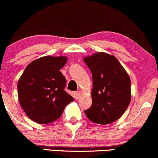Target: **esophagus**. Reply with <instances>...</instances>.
<instances>
[{
  "instance_id": "esophagus-1",
  "label": "esophagus",
  "mask_w": 158,
  "mask_h": 158,
  "mask_svg": "<svg viewBox=\"0 0 158 158\" xmlns=\"http://www.w3.org/2000/svg\"><path fill=\"white\" fill-rule=\"evenodd\" d=\"M74 95H75V98L77 99H79V98L81 97V93L80 91H77L75 92V94H74Z\"/></svg>"
}]
</instances>
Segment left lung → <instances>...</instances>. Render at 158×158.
I'll return each mask as SVG.
<instances>
[{"mask_svg":"<svg viewBox=\"0 0 158 158\" xmlns=\"http://www.w3.org/2000/svg\"><path fill=\"white\" fill-rule=\"evenodd\" d=\"M92 73V106L85 110L92 122L106 125L120 118L131 102V79L117 58L99 52L83 58Z\"/></svg>","mask_w":158,"mask_h":158,"instance_id":"8db88e82","label":"left lung"}]
</instances>
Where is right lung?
Listing matches in <instances>:
<instances>
[{"label": "right lung", "instance_id": "obj_1", "mask_svg": "<svg viewBox=\"0 0 158 158\" xmlns=\"http://www.w3.org/2000/svg\"><path fill=\"white\" fill-rule=\"evenodd\" d=\"M66 56H43L30 63L18 82L20 105L27 116L39 124H48L61 117L73 101L65 92L66 79L60 69Z\"/></svg>", "mask_w": 158, "mask_h": 158}]
</instances>
